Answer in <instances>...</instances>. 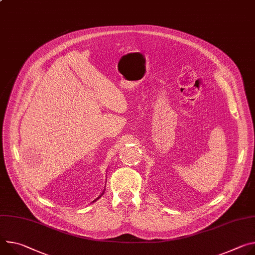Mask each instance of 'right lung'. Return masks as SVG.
Returning <instances> with one entry per match:
<instances>
[{
    "label": "right lung",
    "mask_w": 255,
    "mask_h": 255,
    "mask_svg": "<svg viewBox=\"0 0 255 255\" xmlns=\"http://www.w3.org/2000/svg\"><path fill=\"white\" fill-rule=\"evenodd\" d=\"M96 200H97V199H96Z\"/></svg>",
    "instance_id": "add662e5"
}]
</instances>
